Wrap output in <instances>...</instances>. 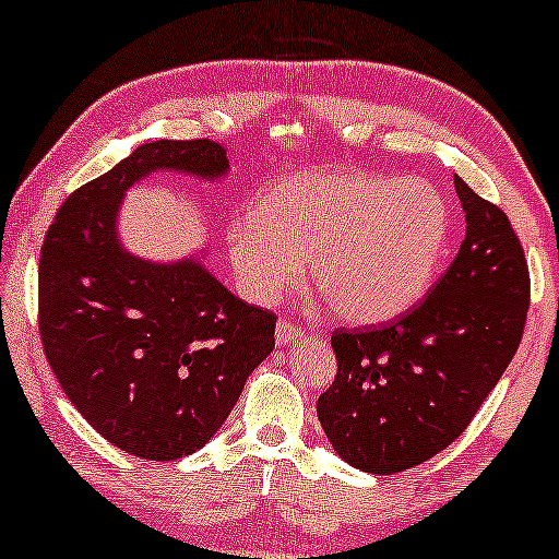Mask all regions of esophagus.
Returning <instances> with one entry per match:
<instances>
[{
  "label": "esophagus",
  "instance_id": "1",
  "mask_svg": "<svg viewBox=\"0 0 559 559\" xmlns=\"http://www.w3.org/2000/svg\"><path fill=\"white\" fill-rule=\"evenodd\" d=\"M274 335H277L280 346H295V343H300L305 338V331L300 325L289 323V320H280Z\"/></svg>",
  "mask_w": 559,
  "mask_h": 559
}]
</instances>
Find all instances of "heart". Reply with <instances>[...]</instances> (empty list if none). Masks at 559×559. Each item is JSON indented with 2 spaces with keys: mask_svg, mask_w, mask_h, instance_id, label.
Listing matches in <instances>:
<instances>
[{
  "mask_svg": "<svg viewBox=\"0 0 559 559\" xmlns=\"http://www.w3.org/2000/svg\"><path fill=\"white\" fill-rule=\"evenodd\" d=\"M450 211L432 182L316 170L274 182L254 216L226 228L236 277L257 302L297 287L310 259L335 316L369 325L409 310L440 270Z\"/></svg>",
  "mask_w": 559,
  "mask_h": 559,
  "instance_id": "heart-1",
  "label": "heart"
}]
</instances>
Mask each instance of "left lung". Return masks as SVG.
I'll return each instance as SVG.
<instances>
[{"label": "left lung", "instance_id": "1", "mask_svg": "<svg viewBox=\"0 0 559 559\" xmlns=\"http://www.w3.org/2000/svg\"><path fill=\"white\" fill-rule=\"evenodd\" d=\"M461 251L419 305L384 325L335 331L338 373L318 400L335 453L358 471L430 461L471 425L514 358L530 310V270L507 213L455 175Z\"/></svg>", "mask_w": 559, "mask_h": 559}]
</instances>
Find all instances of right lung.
Here are the masks:
<instances>
[{"label": "right lung", "instance_id": "add662e5", "mask_svg": "<svg viewBox=\"0 0 559 559\" xmlns=\"http://www.w3.org/2000/svg\"><path fill=\"white\" fill-rule=\"evenodd\" d=\"M155 173L224 180L226 150L211 140L144 142L68 195L40 251V338L66 396L104 440L178 461L231 415L272 354L277 318L205 270L209 247L152 262L121 243V201Z\"/></svg>", "mask_w": 559, "mask_h": 559}]
</instances>
